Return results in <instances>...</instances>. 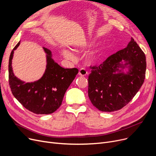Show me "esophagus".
<instances>
[{
  "instance_id": "obj_1",
  "label": "esophagus",
  "mask_w": 156,
  "mask_h": 156,
  "mask_svg": "<svg viewBox=\"0 0 156 156\" xmlns=\"http://www.w3.org/2000/svg\"><path fill=\"white\" fill-rule=\"evenodd\" d=\"M87 71L84 69H80L79 71V75L80 76H86L87 75Z\"/></svg>"
}]
</instances>
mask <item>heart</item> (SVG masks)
I'll use <instances>...</instances> for the list:
<instances>
[{
	"instance_id": "b5f03b06",
	"label": "heart",
	"mask_w": 156,
	"mask_h": 156,
	"mask_svg": "<svg viewBox=\"0 0 156 156\" xmlns=\"http://www.w3.org/2000/svg\"><path fill=\"white\" fill-rule=\"evenodd\" d=\"M100 52H101L100 49H96L94 51H91V53L88 54V55L87 56V60L90 62H94L100 55ZM62 53H63V56L66 59H67V60H73V59L74 58V55H73V53H72L70 51H69L68 49H62Z\"/></svg>"
}]
</instances>
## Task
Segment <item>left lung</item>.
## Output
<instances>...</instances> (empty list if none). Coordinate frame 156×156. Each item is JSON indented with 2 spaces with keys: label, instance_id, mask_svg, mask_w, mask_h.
Segmentation results:
<instances>
[{
  "label": "left lung",
  "instance_id": "1",
  "mask_svg": "<svg viewBox=\"0 0 156 156\" xmlns=\"http://www.w3.org/2000/svg\"><path fill=\"white\" fill-rule=\"evenodd\" d=\"M91 69L88 77L90 100L99 110L113 112L126 105L142 86L146 58L131 38L126 48Z\"/></svg>",
  "mask_w": 156,
  "mask_h": 156
}]
</instances>
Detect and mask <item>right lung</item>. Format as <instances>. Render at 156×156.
Masks as SVG:
<instances>
[{
	"label": "right lung",
	"mask_w": 156,
	"mask_h": 156,
	"mask_svg": "<svg viewBox=\"0 0 156 156\" xmlns=\"http://www.w3.org/2000/svg\"><path fill=\"white\" fill-rule=\"evenodd\" d=\"M11 51L9 61V81L12 94L27 110L36 114H49L60 107L65 93L78 73V69H64L52 58L51 51L43 47L46 57V68L43 76L37 80L25 83L14 76Z\"/></svg>",
	"instance_id": "right-lung-1"
}]
</instances>
